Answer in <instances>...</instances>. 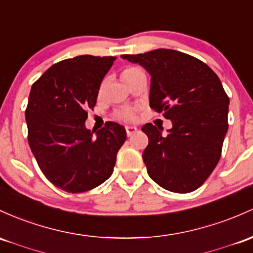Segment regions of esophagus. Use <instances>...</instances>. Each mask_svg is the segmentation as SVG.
<instances>
[{
  "label": "esophagus",
  "instance_id": "34e87169",
  "mask_svg": "<svg viewBox=\"0 0 253 253\" xmlns=\"http://www.w3.org/2000/svg\"><path fill=\"white\" fill-rule=\"evenodd\" d=\"M137 132H138L137 127H134V126H126V133H127V135H128V137H131V135H133V134H134V133H137Z\"/></svg>",
  "mask_w": 253,
  "mask_h": 253
}]
</instances>
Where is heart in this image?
<instances>
[{"instance_id": "heart-1", "label": "heart", "mask_w": 253, "mask_h": 253, "mask_svg": "<svg viewBox=\"0 0 253 253\" xmlns=\"http://www.w3.org/2000/svg\"><path fill=\"white\" fill-rule=\"evenodd\" d=\"M137 69H138V68H134V67H128V68L124 69V72H122V77L127 76V74L132 73V72L137 71ZM118 116H119V118H120V119H122V120L131 121V120H134L135 114H134V112H133L132 109H122V110H120V112H119Z\"/></svg>"}]
</instances>
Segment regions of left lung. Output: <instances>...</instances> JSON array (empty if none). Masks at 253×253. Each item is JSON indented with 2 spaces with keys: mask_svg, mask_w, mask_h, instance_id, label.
Here are the masks:
<instances>
[{
  "mask_svg": "<svg viewBox=\"0 0 253 253\" xmlns=\"http://www.w3.org/2000/svg\"><path fill=\"white\" fill-rule=\"evenodd\" d=\"M151 77L150 107L171 121L170 129L146 124L143 152L148 174L176 193L197 190L215 169L228 131L229 98L215 72L201 60L171 49L122 55Z\"/></svg>",
  "mask_w": 253,
  "mask_h": 253,
  "instance_id": "8db88e82",
  "label": "left lung"
}]
</instances>
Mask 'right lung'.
Returning <instances> with one entry per match:
<instances>
[{
  "mask_svg": "<svg viewBox=\"0 0 253 253\" xmlns=\"http://www.w3.org/2000/svg\"><path fill=\"white\" fill-rule=\"evenodd\" d=\"M116 57L82 55L46 69L32 85L25 119L31 151L46 179L69 193L92 190L113 174L126 129L108 122L91 132L87 113Z\"/></svg>",
  "mask_w": 253,
  "mask_h": 253,
  "instance_id": "right-lung-1",
  "label": "right lung"
}]
</instances>
